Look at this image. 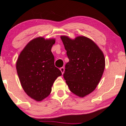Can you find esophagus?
Listing matches in <instances>:
<instances>
[{"instance_id":"34e87169","label":"esophagus","mask_w":126,"mask_h":126,"mask_svg":"<svg viewBox=\"0 0 126 126\" xmlns=\"http://www.w3.org/2000/svg\"><path fill=\"white\" fill-rule=\"evenodd\" d=\"M60 70H61V72L62 74H63V72H64L65 69H64V68H63V67H62V68H60Z\"/></svg>"}]
</instances>
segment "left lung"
I'll list each match as a JSON object with an SVG mask.
<instances>
[{"label": "left lung", "instance_id": "8db88e82", "mask_svg": "<svg viewBox=\"0 0 126 126\" xmlns=\"http://www.w3.org/2000/svg\"><path fill=\"white\" fill-rule=\"evenodd\" d=\"M69 60L63 77L70 91L83 97L93 92L99 83L105 68L103 51L92 40L84 36L72 39L61 36Z\"/></svg>", "mask_w": 126, "mask_h": 126}]
</instances>
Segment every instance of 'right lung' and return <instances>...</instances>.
Listing matches in <instances>:
<instances>
[{"label":"right lung","instance_id":"add662e5","mask_svg":"<svg viewBox=\"0 0 126 126\" xmlns=\"http://www.w3.org/2000/svg\"><path fill=\"white\" fill-rule=\"evenodd\" d=\"M55 41V39L43 37L34 38L27 44L17 60L16 71L22 87L36 101L47 97L54 81L62 75L55 66L51 51Z\"/></svg>","mask_w":126,"mask_h":126}]
</instances>
